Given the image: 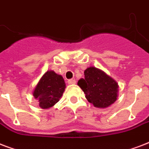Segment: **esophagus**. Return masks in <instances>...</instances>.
<instances>
[{"label": "esophagus", "instance_id": "esophagus-1", "mask_svg": "<svg viewBox=\"0 0 149 149\" xmlns=\"http://www.w3.org/2000/svg\"><path fill=\"white\" fill-rule=\"evenodd\" d=\"M68 84H70V85H72V84H76V80H75V79H69V80H68Z\"/></svg>", "mask_w": 149, "mask_h": 149}]
</instances>
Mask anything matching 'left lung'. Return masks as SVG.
Here are the masks:
<instances>
[{"label":"left lung","instance_id":"obj_1","mask_svg":"<svg viewBox=\"0 0 149 149\" xmlns=\"http://www.w3.org/2000/svg\"><path fill=\"white\" fill-rule=\"evenodd\" d=\"M85 77L77 84L86 94V98L98 108H107L117 100L118 84L114 79L97 68L90 66L84 71Z\"/></svg>","mask_w":149,"mask_h":149}]
</instances>
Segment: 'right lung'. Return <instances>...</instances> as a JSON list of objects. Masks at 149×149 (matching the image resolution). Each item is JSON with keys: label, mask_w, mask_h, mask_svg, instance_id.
Segmentation results:
<instances>
[{"label": "right lung", "mask_w": 149, "mask_h": 149, "mask_svg": "<svg viewBox=\"0 0 149 149\" xmlns=\"http://www.w3.org/2000/svg\"><path fill=\"white\" fill-rule=\"evenodd\" d=\"M65 84L61 75L48 70L41 77L32 94L41 108L49 109L58 102L65 91Z\"/></svg>", "instance_id": "right-lung-1"}]
</instances>
